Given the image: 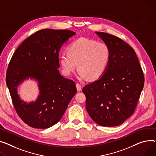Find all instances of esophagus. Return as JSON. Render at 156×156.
Listing matches in <instances>:
<instances>
[{
	"label": "esophagus",
	"mask_w": 156,
	"mask_h": 156,
	"mask_svg": "<svg viewBox=\"0 0 156 156\" xmlns=\"http://www.w3.org/2000/svg\"><path fill=\"white\" fill-rule=\"evenodd\" d=\"M76 89L78 91H80L81 90V86L79 83H76Z\"/></svg>",
	"instance_id": "1"
}]
</instances>
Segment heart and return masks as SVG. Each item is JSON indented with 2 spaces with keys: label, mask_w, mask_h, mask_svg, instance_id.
I'll use <instances>...</instances> for the list:
<instances>
[{
  "label": "heart",
  "mask_w": 156,
  "mask_h": 156,
  "mask_svg": "<svg viewBox=\"0 0 156 156\" xmlns=\"http://www.w3.org/2000/svg\"><path fill=\"white\" fill-rule=\"evenodd\" d=\"M110 58V49L107 44L85 37L73 41L68 46V51H63L59 56L65 75H69L77 63L78 76L89 80H97L103 75Z\"/></svg>",
  "instance_id": "heart-1"
}]
</instances>
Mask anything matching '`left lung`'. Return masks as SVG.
<instances>
[{
    "label": "left lung",
    "mask_w": 156,
    "mask_h": 156,
    "mask_svg": "<svg viewBox=\"0 0 156 156\" xmlns=\"http://www.w3.org/2000/svg\"><path fill=\"white\" fill-rule=\"evenodd\" d=\"M110 49V58L103 75L85 85L86 108L99 126L120 125L134 112L144 87V77L133 49L118 37L95 32Z\"/></svg>",
    "instance_id": "8db88e82"
}]
</instances>
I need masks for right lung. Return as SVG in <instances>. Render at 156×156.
Listing matches in <instances>:
<instances>
[{
  "label": "right lung",
  "instance_id": "right-lung-1",
  "mask_svg": "<svg viewBox=\"0 0 156 156\" xmlns=\"http://www.w3.org/2000/svg\"><path fill=\"white\" fill-rule=\"evenodd\" d=\"M75 34L69 30H39L17 48L10 61L6 84L17 114L30 127L47 129L54 126L76 94L75 83L58 70L59 51ZM29 79L37 81L40 93L35 101L27 102L20 98L17 89Z\"/></svg>",
  "mask_w": 156,
  "mask_h": 156
}]
</instances>
